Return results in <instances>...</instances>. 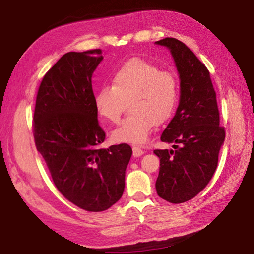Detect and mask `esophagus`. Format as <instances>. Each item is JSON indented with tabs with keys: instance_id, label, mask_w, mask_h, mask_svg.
Listing matches in <instances>:
<instances>
[{
	"instance_id": "1",
	"label": "esophagus",
	"mask_w": 254,
	"mask_h": 254,
	"mask_svg": "<svg viewBox=\"0 0 254 254\" xmlns=\"http://www.w3.org/2000/svg\"><path fill=\"white\" fill-rule=\"evenodd\" d=\"M132 150H133V155L134 156H141L143 153H144V151H143L141 149V146L139 145H133Z\"/></svg>"
}]
</instances>
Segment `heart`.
I'll return each instance as SVG.
<instances>
[{
	"mask_svg": "<svg viewBox=\"0 0 254 254\" xmlns=\"http://www.w3.org/2000/svg\"><path fill=\"white\" fill-rule=\"evenodd\" d=\"M113 85L103 84L96 92L95 108L103 119L118 123L131 100L132 113L112 132L117 142L143 143L156 123L173 114L179 101L177 75L154 63L132 59L113 75Z\"/></svg>",
	"mask_w": 254,
	"mask_h": 254,
	"instance_id": "heart-1",
	"label": "heart"
}]
</instances>
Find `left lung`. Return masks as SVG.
<instances>
[{"label":"left lung","mask_w":254,"mask_h":254,"mask_svg":"<svg viewBox=\"0 0 254 254\" xmlns=\"http://www.w3.org/2000/svg\"><path fill=\"white\" fill-rule=\"evenodd\" d=\"M155 43L171 51L181 80L177 113L161 135L162 142L174 143L175 150H154L160 158L156 192L177 204L193 199L210 182L225 131L220 126L216 94L206 66L178 39Z\"/></svg>","instance_id":"left-lung-1"}]
</instances>
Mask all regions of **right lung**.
<instances>
[{"instance_id":"obj_1","label":"right lung","mask_w":254,"mask_h":254,"mask_svg":"<svg viewBox=\"0 0 254 254\" xmlns=\"http://www.w3.org/2000/svg\"><path fill=\"white\" fill-rule=\"evenodd\" d=\"M102 50L64 54L45 73L36 94L33 136L59 192L89 212L108 210L121 199L132 149H102L92 74Z\"/></svg>"}]
</instances>
